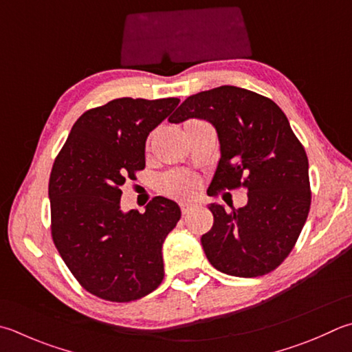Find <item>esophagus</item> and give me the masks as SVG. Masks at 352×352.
<instances>
[{
  "label": "esophagus",
  "mask_w": 352,
  "mask_h": 352,
  "mask_svg": "<svg viewBox=\"0 0 352 352\" xmlns=\"http://www.w3.org/2000/svg\"><path fill=\"white\" fill-rule=\"evenodd\" d=\"M191 208H193V205H191V204H187V202H182V204H181L182 214H188L190 211H191Z\"/></svg>",
  "instance_id": "esophagus-1"
}]
</instances>
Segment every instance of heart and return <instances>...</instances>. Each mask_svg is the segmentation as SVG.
I'll list each match as a JSON object with an SVG mask.
<instances>
[{
  "label": "heart",
  "instance_id": "obj_1",
  "mask_svg": "<svg viewBox=\"0 0 352 352\" xmlns=\"http://www.w3.org/2000/svg\"><path fill=\"white\" fill-rule=\"evenodd\" d=\"M161 191L175 199H193L201 190V179L195 175L173 171L161 179Z\"/></svg>",
  "mask_w": 352,
  "mask_h": 352
}]
</instances>
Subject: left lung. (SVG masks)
<instances>
[{
	"mask_svg": "<svg viewBox=\"0 0 352 352\" xmlns=\"http://www.w3.org/2000/svg\"><path fill=\"white\" fill-rule=\"evenodd\" d=\"M190 118L213 124L221 144L211 195L239 187L248 191L247 205L230 213L210 204L214 222L201 237L205 256L230 276L271 273L294 248L309 213L303 145L279 105L234 85L188 96L168 121L179 124Z\"/></svg>",
	"mask_w": 352,
	"mask_h": 352,
	"instance_id": "1",
	"label": "left lung"
}]
</instances>
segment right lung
Masks as SVG:
<instances>
[{"label":"right lung","instance_id":"right-lung-1","mask_svg":"<svg viewBox=\"0 0 352 352\" xmlns=\"http://www.w3.org/2000/svg\"><path fill=\"white\" fill-rule=\"evenodd\" d=\"M177 98H119L73 124L49 179L53 243L70 273L99 299L131 302L164 279L162 243L181 208L156 196L144 213L121 210V187L145 168V141Z\"/></svg>","mask_w":352,"mask_h":352}]
</instances>
